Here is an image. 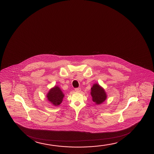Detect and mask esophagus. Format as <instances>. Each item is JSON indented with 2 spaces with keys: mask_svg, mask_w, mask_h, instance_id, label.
<instances>
[{
  "mask_svg": "<svg viewBox=\"0 0 154 154\" xmlns=\"http://www.w3.org/2000/svg\"><path fill=\"white\" fill-rule=\"evenodd\" d=\"M75 91H77V92H80L81 91V88H76L75 89Z\"/></svg>",
  "mask_w": 154,
  "mask_h": 154,
  "instance_id": "esophagus-1",
  "label": "esophagus"
}]
</instances>
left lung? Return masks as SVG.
Masks as SVG:
<instances>
[{
  "label": "left lung",
  "mask_w": 154,
  "mask_h": 154,
  "mask_svg": "<svg viewBox=\"0 0 154 154\" xmlns=\"http://www.w3.org/2000/svg\"><path fill=\"white\" fill-rule=\"evenodd\" d=\"M91 89V95L93 102L97 104H100L106 100V95L105 91L98 84L94 85Z\"/></svg>",
  "instance_id": "1"
}]
</instances>
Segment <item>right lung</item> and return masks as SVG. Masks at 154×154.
<instances>
[{
	"label": "right lung",
	"mask_w": 154,
	"mask_h": 154,
	"mask_svg": "<svg viewBox=\"0 0 154 154\" xmlns=\"http://www.w3.org/2000/svg\"><path fill=\"white\" fill-rule=\"evenodd\" d=\"M64 95L58 87L55 86L49 91L47 95L48 100L55 106L60 105L62 102Z\"/></svg>",
	"instance_id": "right-lung-1"
}]
</instances>
